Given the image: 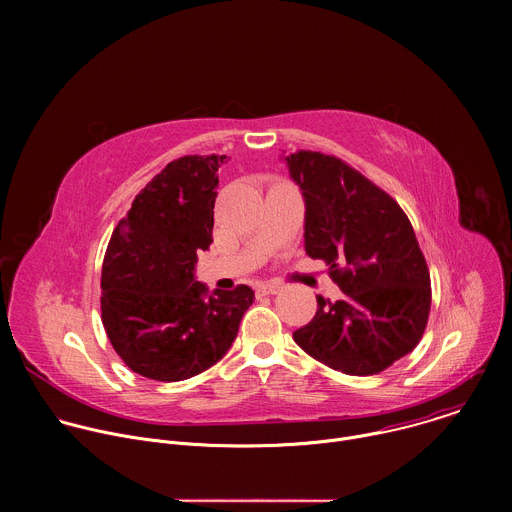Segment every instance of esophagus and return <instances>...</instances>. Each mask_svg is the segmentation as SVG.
<instances>
[{
  "mask_svg": "<svg viewBox=\"0 0 512 512\" xmlns=\"http://www.w3.org/2000/svg\"><path fill=\"white\" fill-rule=\"evenodd\" d=\"M281 283L279 281H265V283H259L257 285V294H261V296H273V294H277V291H281Z\"/></svg>",
  "mask_w": 512,
  "mask_h": 512,
  "instance_id": "34e87169",
  "label": "esophagus"
}]
</instances>
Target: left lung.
<instances>
[{"label":"left lung","mask_w":512,"mask_h":512,"mask_svg":"<svg viewBox=\"0 0 512 512\" xmlns=\"http://www.w3.org/2000/svg\"><path fill=\"white\" fill-rule=\"evenodd\" d=\"M306 202L304 245L328 265L342 300L318 296L294 340L344 375H377L423 336L431 306L425 257L403 208L346 162L300 150L285 158Z\"/></svg>","instance_id":"obj_1"}]
</instances>
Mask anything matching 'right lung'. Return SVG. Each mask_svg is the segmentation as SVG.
I'll return each instance as SVG.
<instances>
[{
  "instance_id": "1",
  "label": "right lung",
  "mask_w": 512,
  "mask_h": 512,
  "mask_svg": "<svg viewBox=\"0 0 512 512\" xmlns=\"http://www.w3.org/2000/svg\"><path fill=\"white\" fill-rule=\"evenodd\" d=\"M227 156L170 162L115 227L101 271V320L127 367L152 381L190 379L221 360L255 300L194 279L214 227L218 168Z\"/></svg>"
}]
</instances>
